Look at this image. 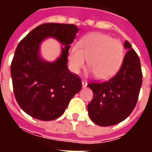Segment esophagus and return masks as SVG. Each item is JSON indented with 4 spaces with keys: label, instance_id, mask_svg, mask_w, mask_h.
Here are the masks:
<instances>
[{
    "label": "esophagus",
    "instance_id": "1",
    "mask_svg": "<svg viewBox=\"0 0 152 152\" xmlns=\"http://www.w3.org/2000/svg\"><path fill=\"white\" fill-rule=\"evenodd\" d=\"M87 86V82H86V80H82V87L83 88H85Z\"/></svg>",
    "mask_w": 152,
    "mask_h": 152
}]
</instances>
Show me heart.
Segmentation results:
<instances>
[{
	"mask_svg": "<svg viewBox=\"0 0 152 152\" xmlns=\"http://www.w3.org/2000/svg\"><path fill=\"white\" fill-rule=\"evenodd\" d=\"M124 51L121 41L107 35L93 33L80 42V47L74 45L69 50L68 62L73 72H80L86 60L90 72L99 80L111 78L120 69L124 59Z\"/></svg>",
	"mask_w": 152,
	"mask_h": 152,
	"instance_id": "b5f03b06",
	"label": "heart"
}]
</instances>
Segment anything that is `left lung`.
Returning <instances> with one entry per match:
<instances>
[{
    "mask_svg": "<svg viewBox=\"0 0 152 152\" xmlns=\"http://www.w3.org/2000/svg\"><path fill=\"white\" fill-rule=\"evenodd\" d=\"M124 48L127 53L115 76L107 81L88 84L94 93L88 105L89 115L100 126H111L125 120L137 102L142 82L140 60L128 40Z\"/></svg>",
    "mask_w": 152,
    "mask_h": 152,
    "instance_id": "left-lung-1",
    "label": "left lung"
}]
</instances>
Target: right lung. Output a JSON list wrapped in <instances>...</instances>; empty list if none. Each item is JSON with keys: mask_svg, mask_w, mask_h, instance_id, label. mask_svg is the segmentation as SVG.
<instances>
[{"mask_svg": "<svg viewBox=\"0 0 152 152\" xmlns=\"http://www.w3.org/2000/svg\"><path fill=\"white\" fill-rule=\"evenodd\" d=\"M78 31L74 24L44 23L30 31L16 48L10 68L13 89L19 107L31 117L40 121L58 118L82 88L80 78L67 67L70 45ZM49 37L64 46L53 62L44 60L39 53L40 45Z\"/></svg>", "mask_w": 152, "mask_h": 152, "instance_id": "obj_1", "label": "right lung"}]
</instances>
